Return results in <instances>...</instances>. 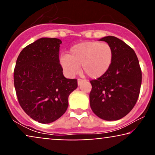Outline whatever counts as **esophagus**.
<instances>
[{"label":"esophagus","mask_w":155,"mask_h":155,"mask_svg":"<svg viewBox=\"0 0 155 155\" xmlns=\"http://www.w3.org/2000/svg\"><path fill=\"white\" fill-rule=\"evenodd\" d=\"M83 81H84L83 80H82V79H78V85H81V84L82 83H83Z\"/></svg>","instance_id":"34e87169"}]
</instances>
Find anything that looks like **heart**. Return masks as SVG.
Instances as JSON below:
<instances>
[{
	"label": "heart",
	"mask_w": 155,
	"mask_h": 155,
	"mask_svg": "<svg viewBox=\"0 0 155 155\" xmlns=\"http://www.w3.org/2000/svg\"><path fill=\"white\" fill-rule=\"evenodd\" d=\"M114 51L109 44L96 41H84L72 46L68 54L62 55L60 64L69 75L76 74L81 65L82 71L91 78L103 76L109 70Z\"/></svg>",
	"instance_id": "heart-1"
}]
</instances>
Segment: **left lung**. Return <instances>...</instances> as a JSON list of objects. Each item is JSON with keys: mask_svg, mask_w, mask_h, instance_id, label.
<instances>
[{"mask_svg": "<svg viewBox=\"0 0 155 155\" xmlns=\"http://www.w3.org/2000/svg\"><path fill=\"white\" fill-rule=\"evenodd\" d=\"M111 46L114 59L109 70L91 81L90 105L93 113L106 121L127 116L136 104L142 84V70L136 53L122 40L113 36L100 39Z\"/></svg>", "mask_w": 155, "mask_h": 155, "instance_id": "8db88e82", "label": "left lung"}]
</instances>
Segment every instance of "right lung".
Listing matches in <instances>:
<instances>
[{"mask_svg":"<svg viewBox=\"0 0 155 155\" xmlns=\"http://www.w3.org/2000/svg\"><path fill=\"white\" fill-rule=\"evenodd\" d=\"M62 41L41 38L19 54L13 81L20 106L32 119L41 124L56 121L65 113L68 97L78 87L76 79H67L60 64Z\"/></svg>","mask_w":155,"mask_h":155,"instance_id":"right-lung-1","label":"right lung"}]
</instances>
